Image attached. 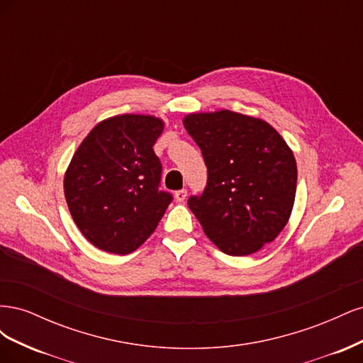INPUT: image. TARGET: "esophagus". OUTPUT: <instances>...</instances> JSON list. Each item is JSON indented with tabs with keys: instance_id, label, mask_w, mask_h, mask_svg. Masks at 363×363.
Wrapping results in <instances>:
<instances>
[{
	"instance_id": "1",
	"label": "esophagus",
	"mask_w": 363,
	"mask_h": 363,
	"mask_svg": "<svg viewBox=\"0 0 363 363\" xmlns=\"http://www.w3.org/2000/svg\"><path fill=\"white\" fill-rule=\"evenodd\" d=\"M174 196H175V201L183 203V201L186 200V196H188V191H186V189L175 191V192H174Z\"/></svg>"
}]
</instances>
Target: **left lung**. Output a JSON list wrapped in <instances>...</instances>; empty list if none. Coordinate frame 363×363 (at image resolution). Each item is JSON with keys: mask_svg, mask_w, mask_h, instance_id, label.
Segmentation results:
<instances>
[{"mask_svg": "<svg viewBox=\"0 0 363 363\" xmlns=\"http://www.w3.org/2000/svg\"><path fill=\"white\" fill-rule=\"evenodd\" d=\"M183 125L207 167L204 192L188 200L206 236L230 256L272 242L288 224L296 191V162L279 131L232 111L186 115Z\"/></svg>", "mask_w": 363, "mask_h": 363, "instance_id": "obj_1", "label": "left lung"}]
</instances>
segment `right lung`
<instances>
[{"mask_svg":"<svg viewBox=\"0 0 363 363\" xmlns=\"http://www.w3.org/2000/svg\"><path fill=\"white\" fill-rule=\"evenodd\" d=\"M163 121L118 115L98 123L77 148L63 189L71 216L92 245L128 255L155 232L172 201L159 191L162 164L152 145Z\"/></svg>","mask_w":363,"mask_h":363,"instance_id":"1","label":"right lung"}]
</instances>
